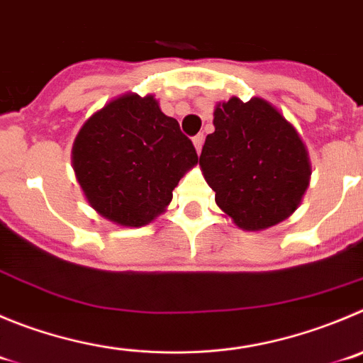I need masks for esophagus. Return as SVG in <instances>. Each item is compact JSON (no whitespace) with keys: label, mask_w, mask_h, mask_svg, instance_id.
Returning <instances> with one entry per match:
<instances>
[{"label":"esophagus","mask_w":363,"mask_h":363,"mask_svg":"<svg viewBox=\"0 0 363 363\" xmlns=\"http://www.w3.org/2000/svg\"><path fill=\"white\" fill-rule=\"evenodd\" d=\"M193 145H195V150H197V154H201L202 145H204V134L195 135V138H193Z\"/></svg>","instance_id":"1"}]
</instances>
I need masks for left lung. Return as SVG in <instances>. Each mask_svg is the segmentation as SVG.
Instances as JSON below:
<instances>
[{
  "label": "left lung",
  "mask_w": 363,
  "mask_h": 363,
  "mask_svg": "<svg viewBox=\"0 0 363 363\" xmlns=\"http://www.w3.org/2000/svg\"><path fill=\"white\" fill-rule=\"evenodd\" d=\"M201 170L236 228L263 231L289 218L310 186L311 162L297 128L265 98L218 101Z\"/></svg>",
  "instance_id": "left-lung-1"
}]
</instances>
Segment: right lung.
Wrapping results in <instances>:
<instances>
[{"mask_svg": "<svg viewBox=\"0 0 363 363\" xmlns=\"http://www.w3.org/2000/svg\"><path fill=\"white\" fill-rule=\"evenodd\" d=\"M197 162L193 143L154 94L107 101L80 127L71 150L87 204L121 228H141L162 215Z\"/></svg>", "mask_w": 363, "mask_h": 363, "instance_id": "1", "label": "right lung"}]
</instances>
